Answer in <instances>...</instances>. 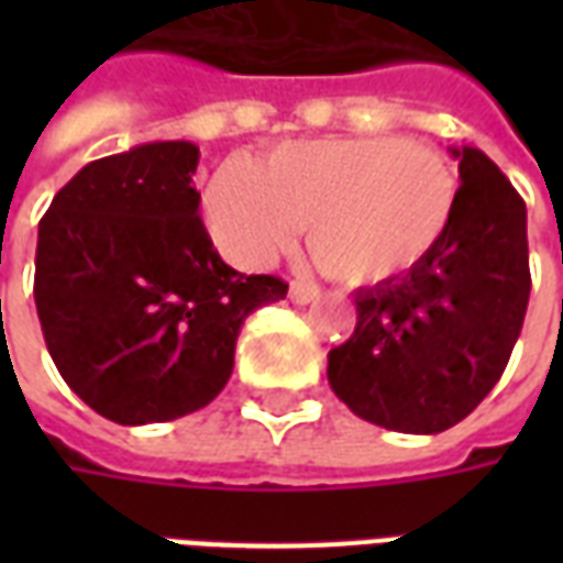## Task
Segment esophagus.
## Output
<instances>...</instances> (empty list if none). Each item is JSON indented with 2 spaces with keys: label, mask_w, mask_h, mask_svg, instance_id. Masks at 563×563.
I'll list each match as a JSON object with an SVG mask.
<instances>
[{
  "label": "esophagus",
  "mask_w": 563,
  "mask_h": 563,
  "mask_svg": "<svg viewBox=\"0 0 563 563\" xmlns=\"http://www.w3.org/2000/svg\"><path fill=\"white\" fill-rule=\"evenodd\" d=\"M289 301H292V305H313V301H319V289L313 283L295 280L292 286H289Z\"/></svg>",
  "instance_id": "esophagus-1"
}]
</instances>
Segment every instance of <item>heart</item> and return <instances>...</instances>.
Here are the masks:
<instances>
[{
  "instance_id": "1",
  "label": "heart",
  "mask_w": 563,
  "mask_h": 563,
  "mask_svg": "<svg viewBox=\"0 0 563 563\" xmlns=\"http://www.w3.org/2000/svg\"><path fill=\"white\" fill-rule=\"evenodd\" d=\"M455 205L459 174L440 150L398 135L319 139L220 168L205 192V222L244 268L271 265L307 222L319 268L371 286L419 268L443 244Z\"/></svg>"
}]
</instances>
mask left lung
Instances as JSON below:
<instances>
[{
	"instance_id": "obj_1",
	"label": "left lung",
	"mask_w": 563,
	"mask_h": 563,
	"mask_svg": "<svg viewBox=\"0 0 563 563\" xmlns=\"http://www.w3.org/2000/svg\"><path fill=\"white\" fill-rule=\"evenodd\" d=\"M449 153L461 186L443 244L419 268L358 289L353 338L329 353L334 395L401 434H440L476 410L531 295L525 201L483 150Z\"/></svg>"
}]
</instances>
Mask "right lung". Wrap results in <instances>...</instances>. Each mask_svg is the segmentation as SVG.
<instances>
[{
    "label": "right lung",
    "mask_w": 563,
    "mask_h": 563,
    "mask_svg": "<svg viewBox=\"0 0 563 563\" xmlns=\"http://www.w3.org/2000/svg\"><path fill=\"white\" fill-rule=\"evenodd\" d=\"M192 141H150L84 165L38 222L35 307L68 389L117 424L208 407L244 319L286 298L210 244Z\"/></svg>",
    "instance_id": "right-lung-1"
}]
</instances>
